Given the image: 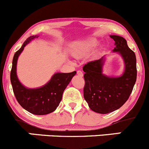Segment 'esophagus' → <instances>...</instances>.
I'll return each instance as SVG.
<instances>
[{"instance_id": "esophagus-1", "label": "esophagus", "mask_w": 149, "mask_h": 149, "mask_svg": "<svg viewBox=\"0 0 149 149\" xmlns=\"http://www.w3.org/2000/svg\"><path fill=\"white\" fill-rule=\"evenodd\" d=\"M77 74L79 75V76H80V77L83 76V73H82V72L80 71V70H78V71L77 72Z\"/></svg>"}]
</instances>
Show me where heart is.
<instances>
[{"instance_id": "1", "label": "heart", "mask_w": 149, "mask_h": 149, "mask_svg": "<svg viewBox=\"0 0 149 149\" xmlns=\"http://www.w3.org/2000/svg\"><path fill=\"white\" fill-rule=\"evenodd\" d=\"M97 44H98V41L95 39L88 40L87 42H85L80 48L74 49V51H73V55H74L75 57L81 56L83 55L84 54H85V53L88 52V51H91L93 48H95L97 45Z\"/></svg>"}]
</instances>
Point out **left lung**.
Listing matches in <instances>:
<instances>
[{
    "instance_id": "left-lung-1",
    "label": "left lung",
    "mask_w": 149,
    "mask_h": 149,
    "mask_svg": "<svg viewBox=\"0 0 149 149\" xmlns=\"http://www.w3.org/2000/svg\"><path fill=\"white\" fill-rule=\"evenodd\" d=\"M115 42L114 52H119L125 64L123 74L109 77L103 74L104 57L89 61L83 66L85 86L83 95L90 109L100 114H108L120 109L127 101L137 77L135 54L127 44L126 40L118 35H111Z\"/></svg>"
}]
</instances>
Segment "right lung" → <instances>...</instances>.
<instances>
[{"label":"right lung","instance_id":"add662e5","mask_svg":"<svg viewBox=\"0 0 149 149\" xmlns=\"http://www.w3.org/2000/svg\"><path fill=\"white\" fill-rule=\"evenodd\" d=\"M35 38L38 36L29 37L21 48L15 53L10 78L14 95L21 107L35 115H44L56 109L62 98L63 92L76 74V71L70 73H56L46 85L36 89H29L23 86L17 76V59L25 45Z\"/></svg>","mask_w":149,"mask_h":149}]
</instances>
